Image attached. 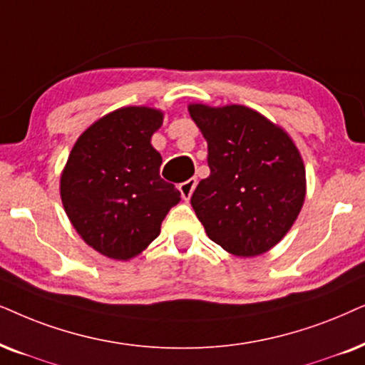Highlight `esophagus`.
<instances>
[{
  "mask_svg": "<svg viewBox=\"0 0 365 365\" xmlns=\"http://www.w3.org/2000/svg\"><path fill=\"white\" fill-rule=\"evenodd\" d=\"M196 184H197L196 178H191V179H187V181L179 184V191H181V196L184 197V200L187 201L189 197H191V194L194 191V187H196Z\"/></svg>",
  "mask_w": 365,
  "mask_h": 365,
  "instance_id": "esophagus-1",
  "label": "esophagus"
}]
</instances>
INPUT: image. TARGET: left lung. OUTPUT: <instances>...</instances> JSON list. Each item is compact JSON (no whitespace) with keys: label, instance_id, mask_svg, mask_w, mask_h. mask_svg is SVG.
I'll list each match as a JSON object with an SVG mask.
<instances>
[{"label":"left lung","instance_id":"1","mask_svg":"<svg viewBox=\"0 0 365 365\" xmlns=\"http://www.w3.org/2000/svg\"><path fill=\"white\" fill-rule=\"evenodd\" d=\"M187 110L207 142L211 174L191 196L206 235L235 257L269 252L305 201V165L295 142L250 107L189 103Z\"/></svg>","mask_w":365,"mask_h":365}]
</instances>
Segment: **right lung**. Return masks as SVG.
Returning <instances> with one entry per match:
<instances>
[{
	"mask_svg": "<svg viewBox=\"0 0 365 365\" xmlns=\"http://www.w3.org/2000/svg\"><path fill=\"white\" fill-rule=\"evenodd\" d=\"M163 120L153 107L117 108L83 130L61 171L70 223L103 257L127 262L140 255L181 201L174 184L160 179L163 158L150 144Z\"/></svg>",
	"mask_w": 365,
	"mask_h": 365,
	"instance_id": "right-lung-1",
	"label": "right lung"
}]
</instances>
